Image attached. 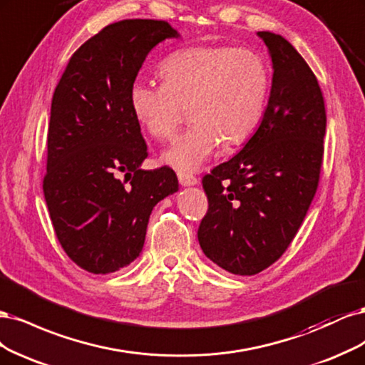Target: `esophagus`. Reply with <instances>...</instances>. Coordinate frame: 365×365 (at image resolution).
<instances>
[{
  "label": "esophagus",
  "mask_w": 365,
  "mask_h": 365,
  "mask_svg": "<svg viewBox=\"0 0 365 365\" xmlns=\"http://www.w3.org/2000/svg\"><path fill=\"white\" fill-rule=\"evenodd\" d=\"M178 179L182 186H194L198 183L197 178H194V175H191V174H185V173H179Z\"/></svg>",
  "instance_id": "1"
}]
</instances>
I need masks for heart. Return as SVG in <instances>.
Here are the masks:
<instances>
[{
  "instance_id": "heart-1",
  "label": "heart",
  "mask_w": 365,
  "mask_h": 365,
  "mask_svg": "<svg viewBox=\"0 0 365 365\" xmlns=\"http://www.w3.org/2000/svg\"><path fill=\"white\" fill-rule=\"evenodd\" d=\"M162 83L138 78L130 106L144 130L171 139L190 108L187 130L162 153V163L179 173H195L220 143L232 147L259 124L269 89V71L261 54L235 46H194L168 56L160 65Z\"/></svg>"
}]
</instances>
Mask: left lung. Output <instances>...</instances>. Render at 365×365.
Returning <instances> with one entry per match:
<instances>
[{
	"label": "left lung",
	"instance_id": "left-lung-1",
	"mask_svg": "<svg viewBox=\"0 0 365 365\" xmlns=\"http://www.w3.org/2000/svg\"><path fill=\"white\" fill-rule=\"evenodd\" d=\"M273 65L262 121L242 150L203 178L209 209L197 232L210 261L253 276L288 249L319 186L326 110L314 73L280 34L257 31Z\"/></svg>",
	"mask_w": 365,
	"mask_h": 365
}]
</instances>
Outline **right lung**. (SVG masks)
I'll list each match as a JSON object with an SVG mask.
<instances>
[{
  "label": "right lung",
  "mask_w": 365,
  "mask_h": 365,
  "mask_svg": "<svg viewBox=\"0 0 365 365\" xmlns=\"http://www.w3.org/2000/svg\"><path fill=\"white\" fill-rule=\"evenodd\" d=\"M179 36L165 21L113 22L73 54L54 91L43 195L58 242L89 273L130 265L153 207L179 191L171 168H140L148 153L130 106L147 54Z\"/></svg>",
  "instance_id": "obj_1"
}]
</instances>
